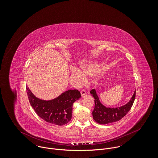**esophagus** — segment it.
I'll list each match as a JSON object with an SVG mask.
<instances>
[{"mask_svg":"<svg viewBox=\"0 0 158 158\" xmlns=\"http://www.w3.org/2000/svg\"><path fill=\"white\" fill-rule=\"evenodd\" d=\"M81 96H84L86 94V92H85V90H81Z\"/></svg>","mask_w":158,"mask_h":158,"instance_id":"obj_1","label":"esophagus"}]
</instances>
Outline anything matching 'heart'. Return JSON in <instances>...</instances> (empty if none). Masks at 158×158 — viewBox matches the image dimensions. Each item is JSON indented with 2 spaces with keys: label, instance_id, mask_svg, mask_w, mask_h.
<instances>
[{
  "label": "heart",
  "instance_id": "b5f03b06",
  "mask_svg": "<svg viewBox=\"0 0 158 158\" xmlns=\"http://www.w3.org/2000/svg\"><path fill=\"white\" fill-rule=\"evenodd\" d=\"M82 71L74 67L72 69V74L77 81H81L84 79V76L94 74L98 68V65L95 64H86L82 65Z\"/></svg>",
  "mask_w": 158,
  "mask_h": 158
}]
</instances>
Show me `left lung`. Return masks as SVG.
<instances>
[{
    "label": "left lung",
    "mask_w": 158,
    "mask_h": 158,
    "mask_svg": "<svg viewBox=\"0 0 158 158\" xmlns=\"http://www.w3.org/2000/svg\"><path fill=\"white\" fill-rule=\"evenodd\" d=\"M90 94L94 98L95 106L93 111V119L100 124H106L121 120L129 111L136 98L135 91L132 98L126 104L117 108H110L105 107L100 102L95 89H91Z\"/></svg>",
    "instance_id": "left-lung-1"
}]
</instances>
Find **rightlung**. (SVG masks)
Returning a JSON list of instances; mask_svg holds the SVG:
<instances>
[{
  "label": "right lung",
  "instance_id": "1",
  "mask_svg": "<svg viewBox=\"0 0 158 158\" xmlns=\"http://www.w3.org/2000/svg\"><path fill=\"white\" fill-rule=\"evenodd\" d=\"M26 91L31 106L36 114L45 121L57 126H63L72 118L73 103L81 97L77 89L68 90L51 101H43L35 98L26 86Z\"/></svg>",
  "mask_w": 158,
  "mask_h": 158
}]
</instances>
